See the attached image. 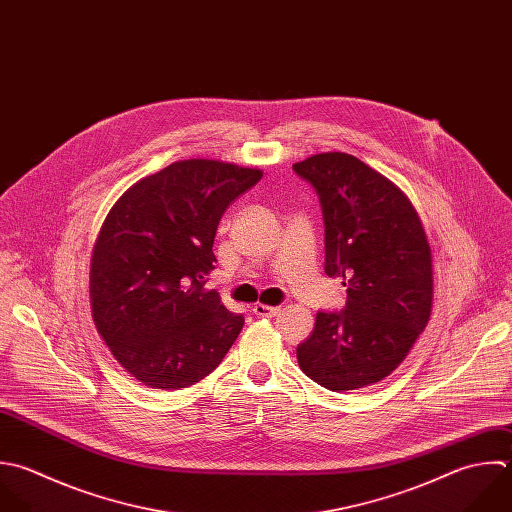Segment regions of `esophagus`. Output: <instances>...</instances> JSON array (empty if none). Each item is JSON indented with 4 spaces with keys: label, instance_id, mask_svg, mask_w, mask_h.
<instances>
[{
    "label": "esophagus",
    "instance_id": "34e87169",
    "mask_svg": "<svg viewBox=\"0 0 512 512\" xmlns=\"http://www.w3.org/2000/svg\"><path fill=\"white\" fill-rule=\"evenodd\" d=\"M281 311V307H269V305H255L253 313L257 317H277Z\"/></svg>",
    "mask_w": 512,
    "mask_h": 512
}]
</instances>
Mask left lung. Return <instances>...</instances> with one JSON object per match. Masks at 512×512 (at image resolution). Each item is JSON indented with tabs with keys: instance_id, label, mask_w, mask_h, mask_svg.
I'll use <instances>...</instances> for the list:
<instances>
[{
	"instance_id": "8db88e82",
	"label": "left lung",
	"mask_w": 512,
	"mask_h": 512,
	"mask_svg": "<svg viewBox=\"0 0 512 512\" xmlns=\"http://www.w3.org/2000/svg\"><path fill=\"white\" fill-rule=\"evenodd\" d=\"M317 193L325 223V273L347 287L343 311H319L297 347L303 373L329 391L383 381L429 323L433 261L411 201L349 153L293 165Z\"/></svg>"
}]
</instances>
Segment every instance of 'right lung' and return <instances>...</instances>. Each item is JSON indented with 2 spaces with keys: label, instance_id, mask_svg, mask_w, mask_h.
Instances as JSON below:
<instances>
[{
  "label": "right lung",
  "instance_id": "1",
  "mask_svg": "<svg viewBox=\"0 0 512 512\" xmlns=\"http://www.w3.org/2000/svg\"><path fill=\"white\" fill-rule=\"evenodd\" d=\"M263 173L187 159L131 185L111 207L91 257L93 321L113 357L153 389H185L223 361L243 329L207 275L227 207Z\"/></svg>",
  "mask_w": 512,
  "mask_h": 512
}]
</instances>
